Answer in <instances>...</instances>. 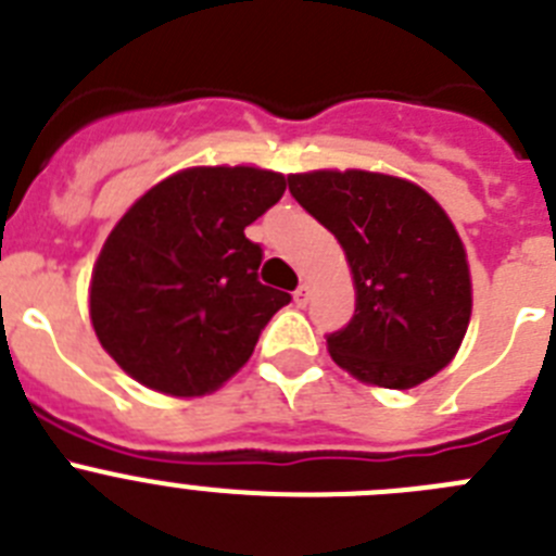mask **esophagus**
<instances>
[{
  "mask_svg": "<svg viewBox=\"0 0 556 556\" xmlns=\"http://www.w3.org/2000/svg\"><path fill=\"white\" fill-rule=\"evenodd\" d=\"M309 296H313V288H309L307 282H302L296 290H293V302H296L299 307H304V304L309 302Z\"/></svg>",
  "mask_w": 556,
  "mask_h": 556,
  "instance_id": "esophagus-1",
  "label": "esophagus"
}]
</instances>
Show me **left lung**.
<instances>
[{
	"label": "left lung",
	"mask_w": 556,
	"mask_h": 556,
	"mask_svg": "<svg viewBox=\"0 0 556 556\" xmlns=\"http://www.w3.org/2000/svg\"><path fill=\"white\" fill-rule=\"evenodd\" d=\"M288 188L354 274V318L327 334L334 363L393 390L446 368L471 321V274L443 207L407 179L357 168L290 174Z\"/></svg>",
	"instance_id": "8db88e82"
}]
</instances>
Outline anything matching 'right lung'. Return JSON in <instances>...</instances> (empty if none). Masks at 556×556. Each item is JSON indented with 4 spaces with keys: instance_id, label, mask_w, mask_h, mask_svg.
Returning <instances> with one entry per match:
<instances>
[{
    "instance_id": "add662e5",
    "label": "right lung",
    "mask_w": 556,
    "mask_h": 556,
    "mask_svg": "<svg viewBox=\"0 0 556 556\" xmlns=\"http://www.w3.org/2000/svg\"><path fill=\"white\" fill-rule=\"evenodd\" d=\"M282 193V174L202 166L163 179L124 213L93 266L91 321L129 377L202 396L252 357L290 293L260 282L263 249L243 229Z\"/></svg>"
}]
</instances>
